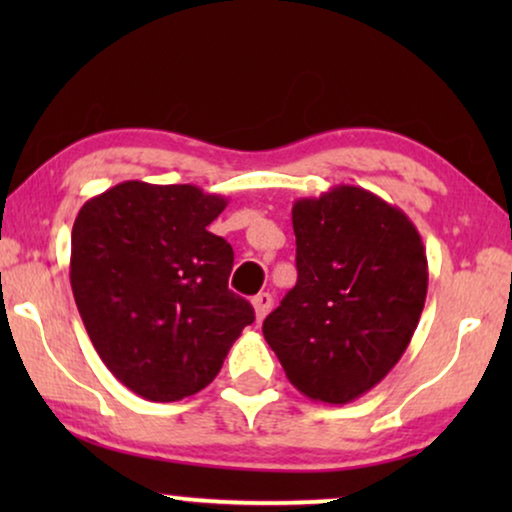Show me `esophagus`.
<instances>
[{"label": "esophagus", "instance_id": "1", "mask_svg": "<svg viewBox=\"0 0 512 512\" xmlns=\"http://www.w3.org/2000/svg\"><path fill=\"white\" fill-rule=\"evenodd\" d=\"M251 305H254L256 319L261 321V319H265V314L270 312V307H272V296H270V293H258V296H254V300H251Z\"/></svg>", "mask_w": 512, "mask_h": 512}]
</instances>
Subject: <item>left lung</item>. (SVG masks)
<instances>
[{"mask_svg": "<svg viewBox=\"0 0 512 512\" xmlns=\"http://www.w3.org/2000/svg\"><path fill=\"white\" fill-rule=\"evenodd\" d=\"M298 282L263 335L300 394L345 405L396 366L422 317L429 263L403 209L335 186L291 209Z\"/></svg>", "mask_w": 512, "mask_h": 512, "instance_id": "obj_1", "label": "left lung"}]
</instances>
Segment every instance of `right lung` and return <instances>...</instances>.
<instances>
[{
    "label": "right lung",
    "mask_w": 512,
    "mask_h": 512,
    "mask_svg": "<svg viewBox=\"0 0 512 512\" xmlns=\"http://www.w3.org/2000/svg\"><path fill=\"white\" fill-rule=\"evenodd\" d=\"M226 205L193 184L123 181L76 216L69 282L83 326L104 366L146 401L205 389L254 321L228 289L233 247L207 230Z\"/></svg>",
    "instance_id": "obj_1"
}]
</instances>
